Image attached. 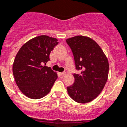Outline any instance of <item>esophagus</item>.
Masks as SVG:
<instances>
[{"instance_id":"1","label":"esophagus","mask_w":127,"mask_h":127,"mask_svg":"<svg viewBox=\"0 0 127 127\" xmlns=\"http://www.w3.org/2000/svg\"><path fill=\"white\" fill-rule=\"evenodd\" d=\"M66 74L65 72H61V73H59V75H64Z\"/></svg>"}]
</instances>
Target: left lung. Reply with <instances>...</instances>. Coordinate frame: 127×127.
I'll list each match as a JSON object with an SVG mask.
<instances>
[{
  "instance_id": "obj_1",
  "label": "left lung",
  "mask_w": 127,
  "mask_h": 127,
  "mask_svg": "<svg viewBox=\"0 0 127 127\" xmlns=\"http://www.w3.org/2000/svg\"><path fill=\"white\" fill-rule=\"evenodd\" d=\"M73 55L75 69L74 83L67 87L69 95L75 101L87 103L98 96L105 87L108 75V59L94 40L78 35L66 39Z\"/></svg>"
}]
</instances>
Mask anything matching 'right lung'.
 <instances>
[{
	"instance_id": "right-lung-1",
	"label": "right lung",
	"mask_w": 127,
	"mask_h": 127,
	"mask_svg": "<svg viewBox=\"0 0 127 127\" xmlns=\"http://www.w3.org/2000/svg\"><path fill=\"white\" fill-rule=\"evenodd\" d=\"M57 39L40 35L28 41L18 52L13 73L20 90L28 97L38 99L47 95L57 78L50 67L43 66L58 44Z\"/></svg>"
}]
</instances>
